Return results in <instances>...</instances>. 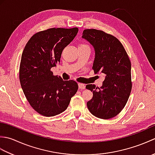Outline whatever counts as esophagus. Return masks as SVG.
<instances>
[{
  "label": "esophagus",
  "instance_id": "34e87169",
  "mask_svg": "<svg viewBox=\"0 0 155 155\" xmlns=\"http://www.w3.org/2000/svg\"><path fill=\"white\" fill-rule=\"evenodd\" d=\"M78 88H80V89H85V85L83 83H78Z\"/></svg>",
  "mask_w": 155,
  "mask_h": 155
}]
</instances>
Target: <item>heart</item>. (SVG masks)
I'll list each match as a JSON object with an SVG mask.
<instances>
[{
  "label": "heart",
  "instance_id": "b5f03b06",
  "mask_svg": "<svg viewBox=\"0 0 155 155\" xmlns=\"http://www.w3.org/2000/svg\"><path fill=\"white\" fill-rule=\"evenodd\" d=\"M84 46H87V45H81L79 47H84Z\"/></svg>",
  "mask_w": 155,
  "mask_h": 155
}]
</instances>
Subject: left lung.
<instances>
[{"label": "left lung", "mask_w": 155, "mask_h": 155, "mask_svg": "<svg viewBox=\"0 0 155 155\" xmlns=\"http://www.w3.org/2000/svg\"><path fill=\"white\" fill-rule=\"evenodd\" d=\"M82 38L94 50V73L105 75L101 87L94 84L86 86L93 93V98L87 102V107L94 117L109 119L123 109L129 98L132 88L130 59L120 42L103 31L86 29Z\"/></svg>", "instance_id": "left-lung-1"}]
</instances>
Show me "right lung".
<instances>
[{
  "label": "right lung",
  "instance_id": "1",
  "mask_svg": "<svg viewBox=\"0 0 155 155\" xmlns=\"http://www.w3.org/2000/svg\"><path fill=\"white\" fill-rule=\"evenodd\" d=\"M78 28H52L37 32L22 52L19 79L31 106L45 117L64 111L78 90L74 81H63L51 69L60 62L63 49L73 40Z\"/></svg>",
  "mask_w": 155,
  "mask_h": 155
}]
</instances>
